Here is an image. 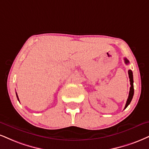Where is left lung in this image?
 Masks as SVG:
<instances>
[{
  "mask_svg": "<svg viewBox=\"0 0 149 149\" xmlns=\"http://www.w3.org/2000/svg\"><path fill=\"white\" fill-rule=\"evenodd\" d=\"M124 61L125 63L126 64H128L129 63V61L127 60L126 58H124ZM128 75H129V78H130V92H129V95H128V98L127 99L126 103V106H125L124 109H126L127 107L128 106L129 104L131 102L132 97H133L134 95V87H133V75H132V72L131 70H128Z\"/></svg>",
  "mask_w": 149,
  "mask_h": 149,
  "instance_id": "8db88e82",
  "label": "left lung"
}]
</instances>
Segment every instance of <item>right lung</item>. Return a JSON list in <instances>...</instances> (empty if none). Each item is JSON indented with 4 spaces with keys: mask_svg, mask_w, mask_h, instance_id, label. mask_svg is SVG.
<instances>
[{
    "mask_svg": "<svg viewBox=\"0 0 149 149\" xmlns=\"http://www.w3.org/2000/svg\"><path fill=\"white\" fill-rule=\"evenodd\" d=\"M17 98H18V100H19V98H18V96H17Z\"/></svg>",
    "mask_w": 149,
    "mask_h": 149,
    "instance_id": "obj_1",
    "label": "right lung"
}]
</instances>
